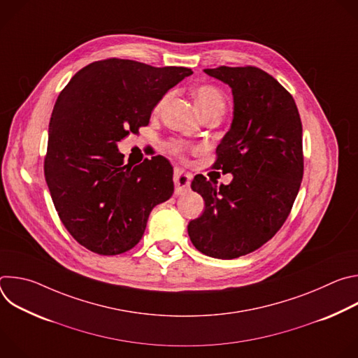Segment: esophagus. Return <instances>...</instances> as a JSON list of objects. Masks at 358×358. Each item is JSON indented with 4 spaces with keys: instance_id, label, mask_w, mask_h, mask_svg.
Instances as JSON below:
<instances>
[{
    "instance_id": "obj_1",
    "label": "esophagus",
    "mask_w": 358,
    "mask_h": 358,
    "mask_svg": "<svg viewBox=\"0 0 358 358\" xmlns=\"http://www.w3.org/2000/svg\"><path fill=\"white\" fill-rule=\"evenodd\" d=\"M192 176L181 169H177L174 171V185H176V192L182 194L189 189V182H191Z\"/></svg>"
}]
</instances>
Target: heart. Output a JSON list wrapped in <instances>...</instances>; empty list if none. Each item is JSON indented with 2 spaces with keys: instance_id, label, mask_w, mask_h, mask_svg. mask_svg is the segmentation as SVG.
Here are the masks:
<instances>
[{
  "instance_id": "obj_1",
  "label": "heart",
  "mask_w": 358,
  "mask_h": 358,
  "mask_svg": "<svg viewBox=\"0 0 358 358\" xmlns=\"http://www.w3.org/2000/svg\"><path fill=\"white\" fill-rule=\"evenodd\" d=\"M194 99H195V105L201 112L207 110V109H213V108H218V109H225V100H224V96L222 93L214 87V86H210V85H202V86H198L195 90H194ZM173 151L176 152H180L182 150V145L181 144H173Z\"/></svg>"
}]
</instances>
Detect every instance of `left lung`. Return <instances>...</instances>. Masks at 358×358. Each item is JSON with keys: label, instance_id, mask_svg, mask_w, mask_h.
Masks as SVG:
<instances>
[{"label": "left lung", "instance_id": "1", "mask_svg": "<svg viewBox=\"0 0 358 358\" xmlns=\"http://www.w3.org/2000/svg\"><path fill=\"white\" fill-rule=\"evenodd\" d=\"M232 90L229 130L214 169L231 173L225 185L198 174L191 182L203 201L188 235L202 253L235 259L266 243L286 221L303 177L301 122L292 94L262 69H203Z\"/></svg>", "mask_w": 358, "mask_h": 358}]
</instances>
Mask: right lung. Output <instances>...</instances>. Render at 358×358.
Masks as SVG:
<instances>
[{
    "mask_svg": "<svg viewBox=\"0 0 358 358\" xmlns=\"http://www.w3.org/2000/svg\"><path fill=\"white\" fill-rule=\"evenodd\" d=\"M192 71L106 59L80 69L57 99L49 122L45 180L69 234L99 255L141 239L148 215L174 192L163 156L124 164L117 143L147 126L163 96Z\"/></svg>",
    "mask_w": 358,
    "mask_h": 358,
    "instance_id": "add662e5",
    "label": "right lung"
}]
</instances>
